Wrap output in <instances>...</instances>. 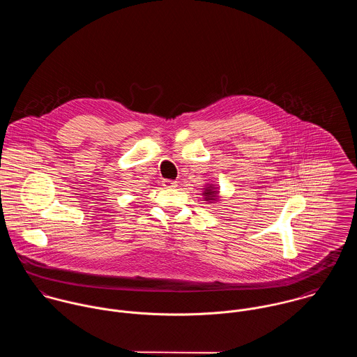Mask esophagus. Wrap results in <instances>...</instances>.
Instances as JSON below:
<instances>
[{"label":"esophagus","instance_id":"34e87169","mask_svg":"<svg viewBox=\"0 0 357 357\" xmlns=\"http://www.w3.org/2000/svg\"><path fill=\"white\" fill-rule=\"evenodd\" d=\"M162 185L165 187V188H174L176 185H177V181H174V180H163L162 181Z\"/></svg>","mask_w":357,"mask_h":357}]
</instances>
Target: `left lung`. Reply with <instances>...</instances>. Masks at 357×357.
<instances>
[{
    "label": "left lung",
    "mask_w": 357,
    "mask_h": 357,
    "mask_svg": "<svg viewBox=\"0 0 357 357\" xmlns=\"http://www.w3.org/2000/svg\"><path fill=\"white\" fill-rule=\"evenodd\" d=\"M206 190H207V191H206V192H204V194H206V198H207V199H208V198H210V197H211V194H214V192H215V191H211V188H210V190H208V188H206ZM211 199H213V198H210V201H211Z\"/></svg>",
    "instance_id": "left-lung-1"
}]
</instances>
